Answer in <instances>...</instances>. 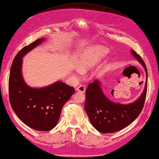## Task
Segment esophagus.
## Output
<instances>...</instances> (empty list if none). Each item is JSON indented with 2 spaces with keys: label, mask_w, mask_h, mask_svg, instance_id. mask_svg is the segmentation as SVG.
Here are the masks:
<instances>
[{
  "label": "esophagus",
  "mask_w": 159,
  "mask_h": 159,
  "mask_svg": "<svg viewBox=\"0 0 159 159\" xmlns=\"http://www.w3.org/2000/svg\"><path fill=\"white\" fill-rule=\"evenodd\" d=\"M76 90L77 91H79V92H81V93H85V90H86V88H85V86L84 85H80L79 87H77L76 88Z\"/></svg>",
  "instance_id": "obj_1"
}]
</instances>
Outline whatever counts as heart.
Returning <instances> with one entry per match:
<instances>
[{
    "instance_id": "b5f03b06",
    "label": "heart",
    "mask_w": 159,
    "mask_h": 159,
    "mask_svg": "<svg viewBox=\"0 0 159 159\" xmlns=\"http://www.w3.org/2000/svg\"><path fill=\"white\" fill-rule=\"evenodd\" d=\"M107 51L103 47L95 46L83 53L78 62V68L80 71L89 70L98 64Z\"/></svg>"
}]
</instances>
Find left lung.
<instances>
[{"instance_id":"left-lung-1","label":"left lung","mask_w":159,"mask_h":159,"mask_svg":"<svg viewBox=\"0 0 159 159\" xmlns=\"http://www.w3.org/2000/svg\"><path fill=\"white\" fill-rule=\"evenodd\" d=\"M131 54L143 65L147 76L144 89L135 101L126 105L112 102L105 96L101 82L97 80L89 84L86 90V112L91 124L99 132L119 131L131 124L143 110L147 90V70L140 56L134 50H131Z\"/></svg>"}]
</instances>
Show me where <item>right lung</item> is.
<instances>
[{
  "label": "right lung",
  "instance_id": "1",
  "mask_svg": "<svg viewBox=\"0 0 159 159\" xmlns=\"http://www.w3.org/2000/svg\"><path fill=\"white\" fill-rule=\"evenodd\" d=\"M44 40L38 39L18 52L11 66L9 77L12 110L25 124L40 131H48L57 126L63 106L75 93L73 87L61 81L42 88H32L25 82L21 72L23 57Z\"/></svg>",
  "mask_w": 159,
  "mask_h": 159
}]
</instances>
